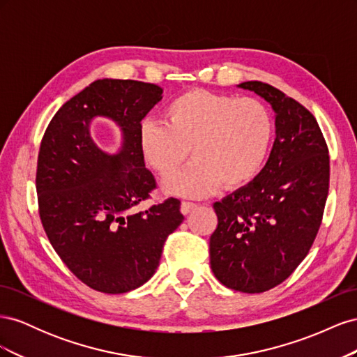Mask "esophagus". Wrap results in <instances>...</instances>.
Instances as JSON below:
<instances>
[{"label":"esophagus","mask_w":357,"mask_h":357,"mask_svg":"<svg viewBox=\"0 0 357 357\" xmlns=\"http://www.w3.org/2000/svg\"><path fill=\"white\" fill-rule=\"evenodd\" d=\"M195 207H197V204L189 202V201H183L181 205H180V211H181L183 214H189Z\"/></svg>","instance_id":"1"}]
</instances>
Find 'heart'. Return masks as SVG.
Returning a JSON list of instances; mask_svg holds the SVG:
<instances>
[{
    "instance_id": "1",
    "label": "heart",
    "mask_w": 357,
    "mask_h": 357,
    "mask_svg": "<svg viewBox=\"0 0 357 357\" xmlns=\"http://www.w3.org/2000/svg\"><path fill=\"white\" fill-rule=\"evenodd\" d=\"M274 135L273 116L255 98H236L204 89L171 100L165 121L146 119L139 125V149L147 164L171 177L193 159L181 174L168 178L172 195L201 198L218 189L248 185L261 172Z\"/></svg>"
}]
</instances>
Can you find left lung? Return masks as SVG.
Returning a JSON list of instances; mask_svg holds the SVG:
<instances>
[{
	"mask_svg": "<svg viewBox=\"0 0 357 357\" xmlns=\"http://www.w3.org/2000/svg\"><path fill=\"white\" fill-rule=\"evenodd\" d=\"M236 86L271 105L275 139L257 177L214 202L219 223L210 236V265L226 287L261 294L283 283L316 238L328 198L329 155L304 105L264 82Z\"/></svg>",
	"mask_w": 357,
	"mask_h": 357,
	"instance_id": "8db88e82",
	"label": "left lung"
}]
</instances>
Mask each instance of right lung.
<instances>
[{"instance_id":"add662e5","label":"right lung","mask_w":357,"mask_h":357,"mask_svg":"<svg viewBox=\"0 0 357 357\" xmlns=\"http://www.w3.org/2000/svg\"><path fill=\"white\" fill-rule=\"evenodd\" d=\"M162 92L137 80H95L53 116L40 146L36 181L43 228L70 271L104 294H125L149 282L168 235L185 220L176 198L135 210L156 188L138 134ZM96 116L121 129L113 154L93 142Z\"/></svg>"}]
</instances>
